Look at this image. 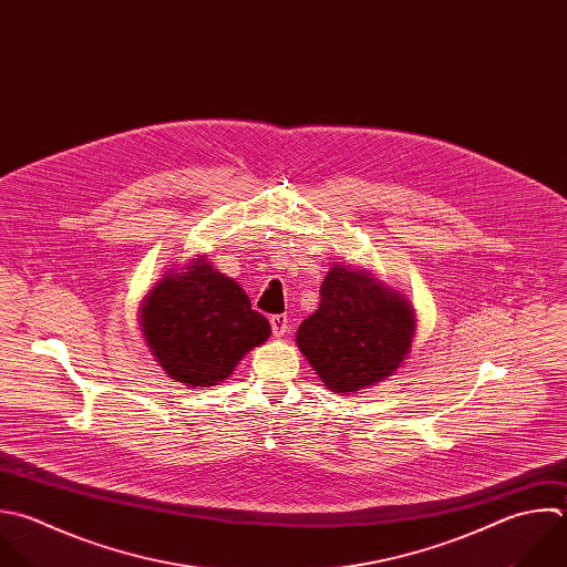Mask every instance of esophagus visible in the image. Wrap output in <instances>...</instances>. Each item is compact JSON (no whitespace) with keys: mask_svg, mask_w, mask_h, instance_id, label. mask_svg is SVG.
<instances>
[{"mask_svg":"<svg viewBox=\"0 0 567 567\" xmlns=\"http://www.w3.org/2000/svg\"><path fill=\"white\" fill-rule=\"evenodd\" d=\"M270 326H272V334H275V337H284V334L288 332L290 321H288L286 315H272V317H270Z\"/></svg>","mask_w":567,"mask_h":567,"instance_id":"1","label":"esophagus"}]
</instances>
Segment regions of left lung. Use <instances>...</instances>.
<instances>
[{
  "label": "left lung",
  "instance_id": "8db88e82",
  "mask_svg": "<svg viewBox=\"0 0 567 567\" xmlns=\"http://www.w3.org/2000/svg\"><path fill=\"white\" fill-rule=\"evenodd\" d=\"M319 295L317 312L297 330V346L321 381L352 394L390 377L412 343L410 303L365 272L343 266L326 275Z\"/></svg>",
  "mask_w": 567,
  "mask_h": 567
}]
</instances>
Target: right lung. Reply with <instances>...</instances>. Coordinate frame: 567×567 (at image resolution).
I'll return each instance as SVG.
<instances>
[{"instance_id":"add662e5","label":"right lung","mask_w":567,"mask_h":567,"mask_svg":"<svg viewBox=\"0 0 567 567\" xmlns=\"http://www.w3.org/2000/svg\"><path fill=\"white\" fill-rule=\"evenodd\" d=\"M142 330L166 374L204 388L224 381L270 337L268 319L250 308L248 295L206 259L166 275L146 295Z\"/></svg>"}]
</instances>
